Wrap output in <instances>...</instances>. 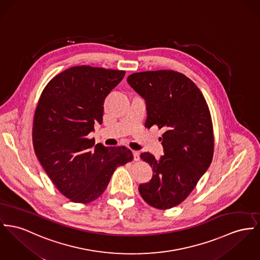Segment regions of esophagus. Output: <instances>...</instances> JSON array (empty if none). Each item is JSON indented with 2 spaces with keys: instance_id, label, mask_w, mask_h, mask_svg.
I'll use <instances>...</instances> for the list:
<instances>
[{
  "instance_id": "1",
  "label": "esophagus",
  "mask_w": 260,
  "mask_h": 260,
  "mask_svg": "<svg viewBox=\"0 0 260 260\" xmlns=\"http://www.w3.org/2000/svg\"><path fill=\"white\" fill-rule=\"evenodd\" d=\"M132 154H133V157H134V160H139L140 159V154H139V152L137 151H133L132 152Z\"/></svg>"
}]
</instances>
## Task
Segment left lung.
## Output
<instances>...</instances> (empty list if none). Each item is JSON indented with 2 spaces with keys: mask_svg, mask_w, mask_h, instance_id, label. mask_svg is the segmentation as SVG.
Listing matches in <instances>:
<instances>
[{
  "mask_svg": "<svg viewBox=\"0 0 260 260\" xmlns=\"http://www.w3.org/2000/svg\"><path fill=\"white\" fill-rule=\"evenodd\" d=\"M127 82L145 100L148 129L164 131L165 155L141 158L153 169V177L139 185L142 198L165 210L180 204L206 173L214 154L213 124L207 103L189 78L172 70L134 73Z\"/></svg>",
  "mask_w": 260,
  "mask_h": 260,
  "instance_id": "8db88e82",
  "label": "left lung"
}]
</instances>
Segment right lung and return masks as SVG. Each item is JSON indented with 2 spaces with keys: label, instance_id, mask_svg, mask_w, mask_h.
I'll return each instance as SVG.
<instances>
[{
  "label": "right lung",
  "instance_id": "1",
  "mask_svg": "<svg viewBox=\"0 0 260 260\" xmlns=\"http://www.w3.org/2000/svg\"><path fill=\"white\" fill-rule=\"evenodd\" d=\"M125 71L76 66L43 89L32 127L35 155L53 184L72 202L88 203L104 193L114 171L133 159L126 147L94 145L87 135L103 123L104 103Z\"/></svg>",
  "mask_w": 260,
  "mask_h": 260
}]
</instances>
